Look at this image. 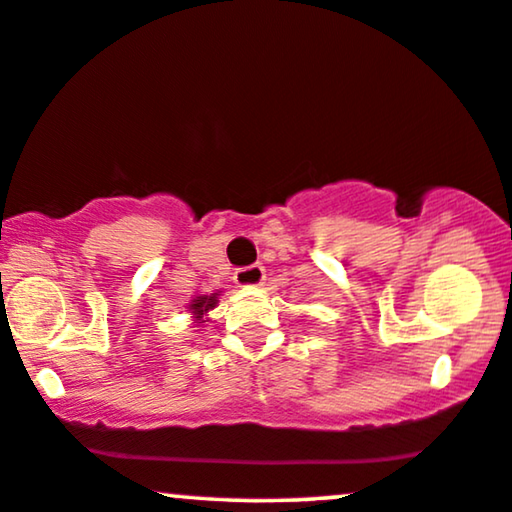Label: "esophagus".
Returning a JSON list of instances; mask_svg holds the SVG:
<instances>
[{
	"label": "esophagus",
	"instance_id": "34e87169",
	"mask_svg": "<svg viewBox=\"0 0 512 512\" xmlns=\"http://www.w3.org/2000/svg\"><path fill=\"white\" fill-rule=\"evenodd\" d=\"M265 279V270L261 263L247 265V268L235 270V284L237 286H261Z\"/></svg>",
	"mask_w": 512,
	"mask_h": 512
}]
</instances>
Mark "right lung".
I'll return each mask as SVG.
<instances>
[{
	"label": "right lung",
	"instance_id": "obj_1",
	"mask_svg": "<svg viewBox=\"0 0 512 512\" xmlns=\"http://www.w3.org/2000/svg\"><path fill=\"white\" fill-rule=\"evenodd\" d=\"M219 293H212V296H198V298H193V303L188 305V310L193 312V321L195 324H205V314L209 312V310H214L216 307V303H219Z\"/></svg>",
	"mask_w": 512,
	"mask_h": 512
}]
</instances>
